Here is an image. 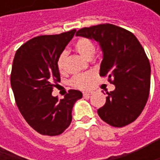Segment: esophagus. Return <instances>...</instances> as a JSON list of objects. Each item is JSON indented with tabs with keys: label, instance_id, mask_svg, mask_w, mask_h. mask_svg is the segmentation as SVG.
Here are the masks:
<instances>
[{
	"label": "esophagus",
	"instance_id": "esophagus-1",
	"mask_svg": "<svg viewBox=\"0 0 160 160\" xmlns=\"http://www.w3.org/2000/svg\"><path fill=\"white\" fill-rule=\"evenodd\" d=\"M82 94H83V96H84V97H89V96L92 94V92H83V93H82Z\"/></svg>",
	"mask_w": 160,
	"mask_h": 160
}]
</instances>
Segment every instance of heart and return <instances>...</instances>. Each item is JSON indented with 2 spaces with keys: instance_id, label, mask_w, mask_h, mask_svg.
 <instances>
[{
  "instance_id": "b5f03b06",
  "label": "heart",
  "mask_w": 160,
  "mask_h": 160,
  "mask_svg": "<svg viewBox=\"0 0 160 160\" xmlns=\"http://www.w3.org/2000/svg\"><path fill=\"white\" fill-rule=\"evenodd\" d=\"M75 49L80 54L89 60L92 58L95 52V45L93 42L88 38H80L75 42ZM66 60H67V52H63L62 53H60L57 59V68L60 73H65L67 70ZM93 80H94V74L92 72H86L74 76L70 80V83L75 88H78L80 90H86L91 87Z\"/></svg>"
}]
</instances>
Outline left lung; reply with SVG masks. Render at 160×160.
<instances>
[{"instance_id": "1", "label": "left lung", "mask_w": 160, "mask_h": 160, "mask_svg": "<svg viewBox=\"0 0 160 160\" xmlns=\"http://www.w3.org/2000/svg\"><path fill=\"white\" fill-rule=\"evenodd\" d=\"M99 42L103 51L100 76L116 87L108 92L99 117L113 127L133 122L144 110L150 92V63L143 46L129 30L112 24L82 28L76 33Z\"/></svg>"}]
</instances>
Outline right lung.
Wrapping results in <instances>:
<instances>
[{"instance_id":"1","label":"right lung","mask_w":160,"mask_h":160,"mask_svg":"<svg viewBox=\"0 0 160 160\" xmlns=\"http://www.w3.org/2000/svg\"><path fill=\"white\" fill-rule=\"evenodd\" d=\"M76 29L35 37L17 49L12 66L11 86L18 109L28 125L42 135L61 134L72 121V108L82 97L69 90L64 99L52 96L60 81L57 59Z\"/></svg>"}]
</instances>
